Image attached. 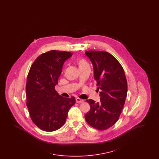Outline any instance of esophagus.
<instances>
[{
    "label": "esophagus",
    "mask_w": 159,
    "mask_h": 159,
    "mask_svg": "<svg viewBox=\"0 0 159 159\" xmlns=\"http://www.w3.org/2000/svg\"><path fill=\"white\" fill-rule=\"evenodd\" d=\"M76 102H78V103H82V102H84L83 99L79 98H76Z\"/></svg>",
    "instance_id": "1"
}]
</instances>
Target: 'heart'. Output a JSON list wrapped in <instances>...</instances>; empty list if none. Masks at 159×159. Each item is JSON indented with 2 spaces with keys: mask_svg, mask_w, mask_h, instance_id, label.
<instances>
[{
  "mask_svg": "<svg viewBox=\"0 0 159 159\" xmlns=\"http://www.w3.org/2000/svg\"><path fill=\"white\" fill-rule=\"evenodd\" d=\"M79 67L83 66H85V65H87V62L85 61V60H83V59L79 60Z\"/></svg>",
  "mask_w": 159,
  "mask_h": 159,
  "instance_id": "heart-1",
  "label": "heart"
}]
</instances>
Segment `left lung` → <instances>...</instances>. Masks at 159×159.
Instances as JSON below:
<instances>
[{
    "label": "left lung",
    "instance_id": "left-lung-1",
    "mask_svg": "<svg viewBox=\"0 0 159 159\" xmlns=\"http://www.w3.org/2000/svg\"><path fill=\"white\" fill-rule=\"evenodd\" d=\"M93 66L94 79L99 90L100 101L87 99L91 109L86 121L98 130L111 127L118 120L125 102L128 84L124 70L111 54L104 51L85 52Z\"/></svg>",
    "mask_w": 159,
    "mask_h": 159
}]
</instances>
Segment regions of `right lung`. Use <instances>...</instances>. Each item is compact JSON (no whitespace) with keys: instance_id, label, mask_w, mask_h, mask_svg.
I'll use <instances>...</instances> for the list:
<instances>
[{"instance_id":"add662e5","label":"right lung","mask_w":159,"mask_h":159,"mask_svg":"<svg viewBox=\"0 0 159 159\" xmlns=\"http://www.w3.org/2000/svg\"><path fill=\"white\" fill-rule=\"evenodd\" d=\"M73 53L52 50L42 53L33 63L26 83L27 106L31 119L38 128L47 132L61 128L70 108L76 102L60 95L55 89L65 61Z\"/></svg>"}]
</instances>
